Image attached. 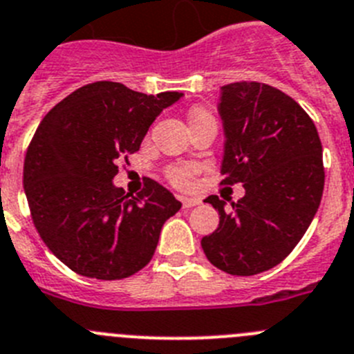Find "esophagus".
Segmentation results:
<instances>
[{
    "label": "esophagus",
    "mask_w": 354,
    "mask_h": 354,
    "mask_svg": "<svg viewBox=\"0 0 354 354\" xmlns=\"http://www.w3.org/2000/svg\"><path fill=\"white\" fill-rule=\"evenodd\" d=\"M179 200L183 202V207H186V209H189V207H194V205H200V203H202V200L194 198V196H179Z\"/></svg>",
    "instance_id": "obj_1"
}]
</instances>
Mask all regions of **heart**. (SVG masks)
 <instances>
[{"instance_id": "heart-1", "label": "heart", "mask_w": 354, "mask_h": 354, "mask_svg": "<svg viewBox=\"0 0 354 354\" xmlns=\"http://www.w3.org/2000/svg\"><path fill=\"white\" fill-rule=\"evenodd\" d=\"M205 115H210V113L202 109H196L191 112L189 121L198 118H205ZM168 179H170V183L175 184L177 187H187L191 184V180H193V170H191V168H171V170L168 171Z\"/></svg>"}]
</instances>
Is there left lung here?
<instances>
[{
	"label": "left lung",
	"mask_w": 354,
	"mask_h": 354,
	"mask_svg": "<svg viewBox=\"0 0 354 354\" xmlns=\"http://www.w3.org/2000/svg\"><path fill=\"white\" fill-rule=\"evenodd\" d=\"M225 129L223 184H244L245 194L226 202L205 198L219 226L203 236L210 263L232 275H256L279 265L300 242L325 187L323 147L313 119L283 91L259 82L221 87Z\"/></svg>",
	"instance_id": "8db88e82"
}]
</instances>
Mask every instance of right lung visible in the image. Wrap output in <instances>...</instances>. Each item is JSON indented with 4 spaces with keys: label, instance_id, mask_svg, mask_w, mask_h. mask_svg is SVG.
<instances>
[{
    "label": "right lung",
    "instance_id": "1",
    "mask_svg": "<svg viewBox=\"0 0 354 354\" xmlns=\"http://www.w3.org/2000/svg\"><path fill=\"white\" fill-rule=\"evenodd\" d=\"M119 82L73 91L41 119L24 160V191L41 241L80 275L115 281L151 261L165 221L183 203L149 179L133 196L112 183L163 109L183 98Z\"/></svg>",
    "mask_w": 354,
    "mask_h": 354
}]
</instances>
